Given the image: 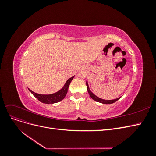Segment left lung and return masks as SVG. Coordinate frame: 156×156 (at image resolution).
Wrapping results in <instances>:
<instances>
[{
	"instance_id": "1",
	"label": "left lung",
	"mask_w": 156,
	"mask_h": 156,
	"mask_svg": "<svg viewBox=\"0 0 156 156\" xmlns=\"http://www.w3.org/2000/svg\"><path fill=\"white\" fill-rule=\"evenodd\" d=\"M87 90H88V92L90 96L92 98V99H93L94 100H95L96 101H98V102H100L101 103H103V104H112V103L116 102V101H118L119 100L120 98H121V97H119L118 98L116 99H114V100H104V99H102V98H99L98 96H97L96 95H95L91 90L89 88V86H88V81H87Z\"/></svg>"
}]
</instances>
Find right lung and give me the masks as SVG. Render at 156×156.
<instances>
[{
  "instance_id": "obj_1",
  "label": "right lung",
  "mask_w": 156,
  "mask_h": 156,
  "mask_svg": "<svg viewBox=\"0 0 156 156\" xmlns=\"http://www.w3.org/2000/svg\"><path fill=\"white\" fill-rule=\"evenodd\" d=\"M75 75H73V77H70L68 79L66 82L65 83L63 87L59 90L58 91L56 92L53 94H37L35 93L33 91H32L30 89H29V90L32 94V95L34 96L36 98H37L40 101L46 103V104H51V103H55L59 102L60 101H62L63 99L65 98L66 95L68 92V90L69 86L70 83L72 82L73 79L74 78Z\"/></svg>"
}]
</instances>
